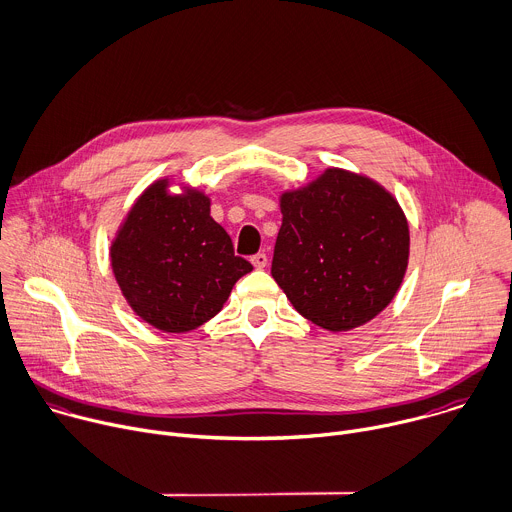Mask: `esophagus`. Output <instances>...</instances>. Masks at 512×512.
Returning a JSON list of instances; mask_svg holds the SVG:
<instances>
[{"instance_id":"34e87169","label":"esophagus","mask_w":512,"mask_h":512,"mask_svg":"<svg viewBox=\"0 0 512 512\" xmlns=\"http://www.w3.org/2000/svg\"><path fill=\"white\" fill-rule=\"evenodd\" d=\"M250 262L254 264V268L262 270V268H266V264H268V256H266L264 252H258V254H254V256L250 258Z\"/></svg>"}]
</instances>
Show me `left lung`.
<instances>
[{"mask_svg": "<svg viewBox=\"0 0 512 512\" xmlns=\"http://www.w3.org/2000/svg\"><path fill=\"white\" fill-rule=\"evenodd\" d=\"M280 212L272 278L304 319L351 331L393 300L410 258V228L383 185L329 167L284 191Z\"/></svg>", "mask_w": 512, "mask_h": 512, "instance_id": "8db88e82", "label": "left lung"}]
</instances>
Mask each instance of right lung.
<instances>
[{
  "label": "right lung",
  "mask_w": 512,
  "mask_h": 512,
  "mask_svg": "<svg viewBox=\"0 0 512 512\" xmlns=\"http://www.w3.org/2000/svg\"><path fill=\"white\" fill-rule=\"evenodd\" d=\"M210 197L169 179L133 203L111 244V266L129 306L163 333H187L216 317L252 264L234 254L228 232L210 216Z\"/></svg>",
  "instance_id": "1"
}]
</instances>
